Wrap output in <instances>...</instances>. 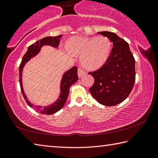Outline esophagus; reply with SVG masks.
Segmentation results:
<instances>
[{"mask_svg": "<svg viewBox=\"0 0 158 158\" xmlns=\"http://www.w3.org/2000/svg\"><path fill=\"white\" fill-rule=\"evenodd\" d=\"M85 74V72L84 70V69H81V68H79L78 69V77L79 78H81V77H84Z\"/></svg>", "mask_w": 158, "mask_h": 158, "instance_id": "esophagus-1", "label": "esophagus"}]
</instances>
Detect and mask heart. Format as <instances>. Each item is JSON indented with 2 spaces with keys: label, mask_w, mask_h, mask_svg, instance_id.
<instances>
[{
  "label": "heart",
  "mask_w": 158,
  "mask_h": 158,
  "mask_svg": "<svg viewBox=\"0 0 158 158\" xmlns=\"http://www.w3.org/2000/svg\"><path fill=\"white\" fill-rule=\"evenodd\" d=\"M65 49L69 54L81 56V63L88 69H98L107 61L111 42L105 36H73L67 40Z\"/></svg>",
  "instance_id": "obj_1"
}]
</instances>
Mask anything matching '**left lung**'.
<instances>
[{
  "label": "left lung",
  "instance_id": "8db88e82",
  "mask_svg": "<svg viewBox=\"0 0 158 158\" xmlns=\"http://www.w3.org/2000/svg\"><path fill=\"white\" fill-rule=\"evenodd\" d=\"M98 33L108 37L114 47L105 65L89 73L95 80L89 90L101 105L114 106L124 101L132 91L135 82V60L123 39L111 32Z\"/></svg>",
  "mask_w": 158,
  "mask_h": 158
}]
</instances>
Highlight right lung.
I'll return each instance as SVG.
<instances>
[{"mask_svg": "<svg viewBox=\"0 0 158 158\" xmlns=\"http://www.w3.org/2000/svg\"><path fill=\"white\" fill-rule=\"evenodd\" d=\"M62 37V35L56 36V37H46L44 38L41 39L40 40H38L35 42L34 44L30 45L28 48V51L23 56L21 60V62L19 65V84L21 87V90L22 93L23 98H24L26 103L28 104V106L33 108L34 110L38 111L42 114H47L51 115L56 113L60 110V109L63 107L65 105V102L68 99V94L69 92V88L73 84H74L77 80H78V75H77V68L76 66L73 67V68L69 69L67 71L65 74H63L62 80L60 82V94L59 98L56 102L52 105L47 106H35L31 104L30 102L28 100L27 97H26L23 89L22 87V70L23 66L28 61L31 59V58L34 57L40 51V48L43 45H49L53 47H58L60 43V39Z\"/></svg>", "mask_w": 158, "mask_h": 158, "instance_id": "1", "label": "right lung"}]
</instances>
